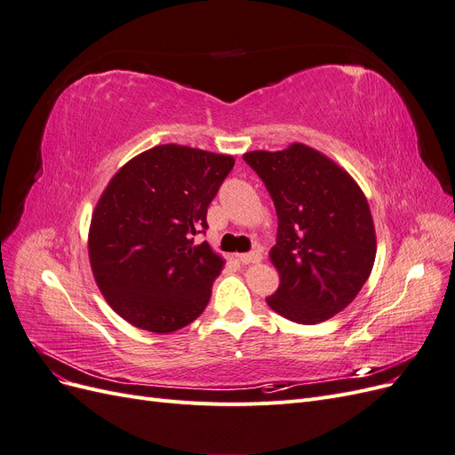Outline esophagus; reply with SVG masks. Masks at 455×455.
I'll list each match as a JSON object with an SVG mask.
<instances>
[{
    "label": "esophagus",
    "instance_id": "esophagus-1",
    "mask_svg": "<svg viewBox=\"0 0 455 455\" xmlns=\"http://www.w3.org/2000/svg\"><path fill=\"white\" fill-rule=\"evenodd\" d=\"M237 258L243 261V264H258V261H261V252L252 251V252H246V254H239Z\"/></svg>",
    "mask_w": 455,
    "mask_h": 455
}]
</instances>
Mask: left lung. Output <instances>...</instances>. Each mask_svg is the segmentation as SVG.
Returning <instances> with one entry per match:
<instances>
[{
  "label": "left lung",
  "mask_w": 455,
  "mask_h": 455,
  "mask_svg": "<svg viewBox=\"0 0 455 455\" xmlns=\"http://www.w3.org/2000/svg\"><path fill=\"white\" fill-rule=\"evenodd\" d=\"M243 159L266 184L279 218L269 258L281 284L267 306L299 324L328 321L351 304L374 267L376 231L363 189L304 144Z\"/></svg>",
  "instance_id": "left-lung-1"
}]
</instances>
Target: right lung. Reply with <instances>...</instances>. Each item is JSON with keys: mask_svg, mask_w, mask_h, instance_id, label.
Instances as JSON below:
<instances>
[{"mask_svg": "<svg viewBox=\"0 0 455 455\" xmlns=\"http://www.w3.org/2000/svg\"><path fill=\"white\" fill-rule=\"evenodd\" d=\"M231 156L156 146L109 180L89 229L94 281L112 309L148 332L194 323L211 299L224 259L204 233L206 211L231 172Z\"/></svg>", "mask_w": 455, "mask_h": 455, "instance_id": "1", "label": "right lung"}]
</instances>
